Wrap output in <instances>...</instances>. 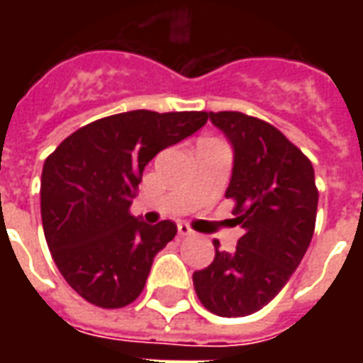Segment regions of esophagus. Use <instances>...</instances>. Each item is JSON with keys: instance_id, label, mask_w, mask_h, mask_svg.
<instances>
[{"instance_id": "obj_1", "label": "esophagus", "mask_w": 363, "mask_h": 363, "mask_svg": "<svg viewBox=\"0 0 363 363\" xmlns=\"http://www.w3.org/2000/svg\"><path fill=\"white\" fill-rule=\"evenodd\" d=\"M177 229H179V235L181 237L192 235V233H194V231H192V229H190L186 223H179V225H177Z\"/></svg>"}]
</instances>
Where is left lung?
Returning a JSON list of instances; mask_svg holds the SVG:
<instances>
[{
    "label": "left lung",
    "instance_id": "1",
    "mask_svg": "<svg viewBox=\"0 0 363 363\" xmlns=\"http://www.w3.org/2000/svg\"><path fill=\"white\" fill-rule=\"evenodd\" d=\"M233 147L225 198L243 237L192 274L198 299L220 317H245L280 294L311 243L319 192L309 159L280 130L243 112H210Z\"/></svg>",
    "mask_w": 363,
    "mask_h": 363
}]
</instances>
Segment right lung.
I'll list each match as a JSON object with an SVG mask.
<instances>
[{
    "label": "right lung",
    "mask_w": 363,
    "mask_h": 363,
    "mask_svg": "<svg viewBox=\"0 0 363 363\" xmlns=\"http://www.w3.org/2000/svg\"><path fill=\"white\" fill-rule=\"evenodd\" d=\"M206 122L208 112H120L79 128L44 161V237L62 276L89 303L118 309L142 294L177 225L135 220L132 198L151 159Z\"/></svg>",
    "instance_id": "right-lung-1"
}]
</instances>
